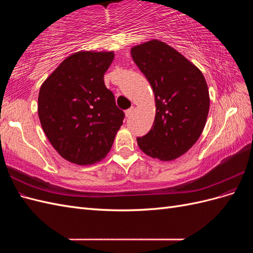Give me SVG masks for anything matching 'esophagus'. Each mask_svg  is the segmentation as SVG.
<instances>
[{
	"mask_svg": "<svg viewBox=\"0 0 253 253\" xmlns=\"http://www.w3.org/2000/svg\"><path fill=\"white\" fill-rule=\"evenodd\" d=\"M134 111H135V108H134V106H132L131 109H128V110L126 111V116L127 118L131 117L132 115H133V113H134Z\"/></svg>",
	"mask_w": 253,
	"mask_h": 253,
	"instance_id": "esophagus-1",
	"label": "esophagus"
}]
</instances>
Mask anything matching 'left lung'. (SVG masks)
Here are the masks:
<instances>
[{
    "instance_id": "left-lung-1",
    "label": "left lung",
    "mask_w": 253,
    "mask_h": 253,
    "mask_svg": "<svg viewBox=\"0 0 253 253\" xmlns=\"http://www.w3.org/2000/svg\"><path fill=\"white\" fill-rule=\"evenodd\" d=\"M131 55L150 82L156 105L154 124L137 143L152 158L174 160L192 148L204 131L210 106L206 79L200 68L162 41L136 45Z\"/></svg>"
}]
</instances>
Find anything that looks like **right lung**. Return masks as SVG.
Segmentation results:
<instances>
[{
  "label": "right lung",
  "mask_w": 253,
  "mask_h": 253,
  "mask_svg": "<svg viewBox=\"0 0 253 253\" xmlns=\"http://www.w3.org/2000/svg\"><path fill=\"white\" fill-rule=\"evenodd\" d=\"M114 51H77L60 63L40 88L38 115L55 150L67 162L88 166L103 159L125 113L103 76Z\"/></svg>",
  "instance_id": "right-lung-1"
}]
</instances>
